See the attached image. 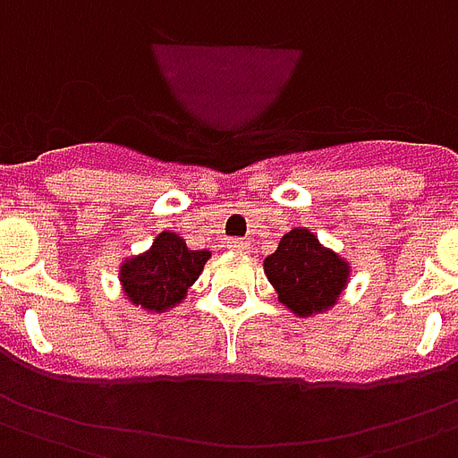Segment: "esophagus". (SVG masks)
Segmentation results:
<instances>
[{"mask_svg":"<svg viewBox=\"0 0 458 458\" xmlns=\"http://www.w3.org/2000/svg\"><path fill=\"white\" fill-rule=\"evenodd\" d=\"M226 249H229V251H236V253H249L251 243L243 242V239H226Z\"/></svg>","mask_w":458,"mask_h":458,"instance_id":"esophagus-1","label":"esophagus"}]
</instances>
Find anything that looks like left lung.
Returning <instances> with one entry per match:
<instances>
[{"instance_id":"obj_1","label":"left lung","mask_w":458,"mask_h":458,"mask_svg":"<svg viewBox=\"0 0 458 458\" xmlns=\"http://www.w3.org/2000/svg\"><path fill=\"white\" fill-rule=\"evenodd\" d=\"M266 278L295 317H315L336 305L352 278V263L319 242L307 226H295L263 261Z\"/></svg>"}]
</instances>
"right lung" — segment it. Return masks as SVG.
Here are the masks:
<instances>
[{
    "label": "right lung",
    "instance_id": "obj_1",
    "mask_svg": "<svg viewBox=\"0 0 458 458\" xmlns=\"http://www.w3.org/2000/svg\"><path fill=\"white\" fill-rule=\"evenodd\" d=\"M209 259L212 251H190L180 233L160 232L146 251L129 256L119 266L123 298L148 315L168 312L188 298Z\"/></svg>",
    "mask_w": 458,
    "mask_h": 458
}]
</instances>
